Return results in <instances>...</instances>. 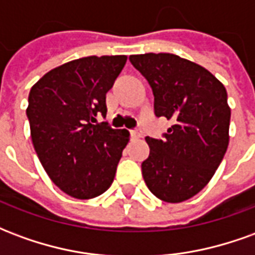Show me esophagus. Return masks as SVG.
Here are the masks:
<instances>
[{"mask_svg": "<svg viewBox=\"0 0 255 255\" xmlns=\"http://www.w3.org/2000/svg\"><path fill=\"white\" fill-rule=\"evenodd\" d=\"M131 138L132 139H139L140 136H142V131L140 129H133V131H131Z\"/></svg>", "mask_w": 255, "mask_h": 255, "instance_id": "34e87169", "label": "esophagus"}]
</instances>
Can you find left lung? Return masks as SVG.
Returning <instances> with one entry per match:
<instances>
[{
  "instance_id": "8db88e82",
  "label": "left lung",
  "mask_w": 255,
  "mask_h": 255,
  "mask_svg": "<svg viewBox=\"0 0 255 255\" xmlns=\"http://www.w3.org/2000/svg\"><path fill=\"white\" fill-rule=\"evenodd\" d=\"M129 61L153 90L155 116L173 123L164 139L146 136L144 183L164 202L187 201L210 182L230 143L227 90L206 68L176 54H133Z\"/></svg>"
}]
</instances>
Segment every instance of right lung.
<instances>
[{"instance_id": "1", "label": "right lung", "mask_w": 255, "mask_h": 255, "mask_svg": "<svg viewBox=\"0 0 255 255\" xmlns=\"http://www.w3.org/2000/svg\"><path fill=\"white\" fill-rule=\"evenodd\" d=\"M127 56H90L49 71L28 95L31 139L52 182L69 197L91 199L113 183L127 129L97 123L106 115V93Z\"/></svg>"}]
</instances>
